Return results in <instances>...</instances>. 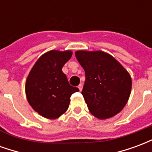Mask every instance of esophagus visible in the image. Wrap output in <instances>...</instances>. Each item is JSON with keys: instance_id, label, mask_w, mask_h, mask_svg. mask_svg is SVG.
I'll list each match as a JSON object with an SVG mask.
<instances>
[{"instance_id": "obj_1", "label": "esophagus", "mask_w": 152, "mask_h": 152, "mask_svg": "<svg viewBox=\"0 0 152 152\" xmlns=\"http://www.w3.org/2000/svg\"><path fill=\"white\" fill-rule=\"evenodd\" d=\"M78 88H79L80 91H81V90H82V88H83V85H82V84H80L79 86H78Z\"/></svg>"}]
</instances>
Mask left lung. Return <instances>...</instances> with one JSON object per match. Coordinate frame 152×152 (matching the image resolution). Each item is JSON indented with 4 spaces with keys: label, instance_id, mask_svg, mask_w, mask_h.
<instances>
[{
    "label": "left lung",
    "instance_id": "1",
    "mask_svg": "<svg viewBox=\"0 0 152 152\" xmlns=\"http://www.w3.org/2000/svg\"><path fill=\"white\" fill-rule=\"evenodd\" d=\"M75 54L86 72L81 94L89 112L101 120L118 114L130 95L129 74L113 57L102 51L79 50Z\"/></svg>",
    "mask_w": 152,
    "mask_h": 152
}]
</instances>
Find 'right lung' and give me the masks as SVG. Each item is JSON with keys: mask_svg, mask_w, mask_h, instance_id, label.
<instances>
[{"mask_svg": "<svg viewBox=\"0 0 152 152\" xmlns=\"http://www.w3.org/2000/svg\"><path fill=\"white\" fill-rule=\"evenodd\" d=\"M72 54L70 50L47 52L37 61L28 75L27 99L31 107L44 117L56 119L65 113L72 94L79 91L70 86L62 71Z\"/></svg>", "mask_w": 152, "mask_h": 152, "instance_id": "right-lung-1", "label": "right lung"}]
</instances>
